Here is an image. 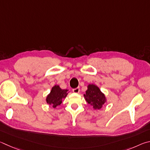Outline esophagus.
Returning a JSON list of instances; mask_svg holds the SVG:
<instances>
[{
  "label": "esophagus",
  "instance_id": "34e87169",
  "mask_svg": "<svg viewBox=\"0 0 150 150\" xmlns=\"http://www.w3.org/2000/svg\"><path fill=\"white\" fill-rule=\"evenodd\" d=\"M72 91H73L74 93H78L80 92V88H75V89H73Z\"/></svg>",
  "mask_w": 150,
  "mask_h": 150
}]
</instances>
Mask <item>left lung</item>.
<instances>
[{"label": "left lung", "mask_w": 150, "mask_h": 150, "mask_svg": "<svg viewBox=\"0 0 150 150\" xmlns=\"http://www.w3.org/2000/svg\"><path fill=\"white\" fill-rule=\"evenodd\" d=\"M86 94H83V98L88 104L92 106L93 109H101L103 105L107 102V98L105 94L102 92L98 86L90 83L87 86Z\"/></svg>", "instance_id": "1"}]
</instances>
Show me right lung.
<instances>
[{
    "label": "right lung",
    "mask_w": 150,
    "mask_h": 150,
    "mask_svg": "<svg viewBox=\"0 0 150 150\" xmlns=\"http://www.w3.org/2000/svg\"><path fill=\"white\" fill-rule=\"evenodd\" d=\"M68 93V90H62L59 85L56 84L51 88L50 93L46 97L47 103L52 108H56L57 106L62 103Z\"/></svg>",
    "instance_id": "right-lung-1"
}]
</instances>
